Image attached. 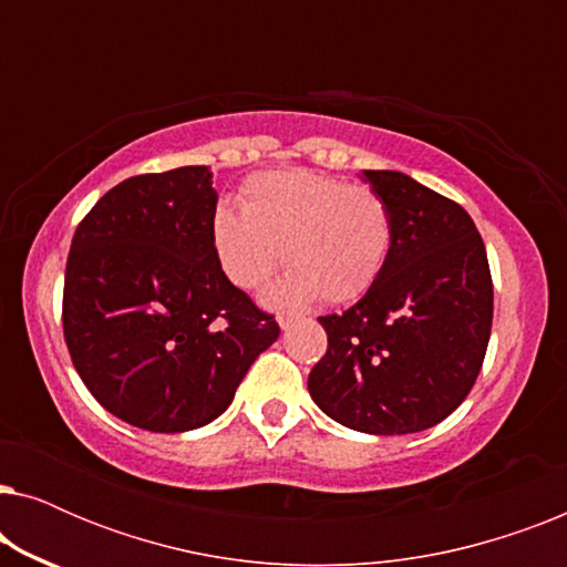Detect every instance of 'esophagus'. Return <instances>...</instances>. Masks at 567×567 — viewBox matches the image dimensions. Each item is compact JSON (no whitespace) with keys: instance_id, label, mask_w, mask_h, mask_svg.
I'll return each mask as SVG.
<instances>
[{"instance_id":"1","label":"esophagus","mask_w":567,"mask_h":567,"mask_svg":"<svg viewBox=\"0 0 567 567\" xmlns=\"http://www.w3.org/2000/svg\"><path fill=\"white\" fill-rule=\"evenodd\" d=\"M297 317H299L297 312H278V315H276V320H278V324H281V328L286 330L293 320H297Z\"/></svg>"}]
</instances>
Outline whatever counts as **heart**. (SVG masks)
I'll return each instance as SVG.
<instances>
[{
  "label": "heart",
  "mask_w": 567,
  "mask_h": 567,
  "mask_svg": "<svg viewBox=\"0 0 567 567\" xmlns=\"http://www.w3.org/2000/svg\"><path fill=\"white\" fill-rule=\"evenodd\" d=\"M239 212L214 214L216 260L237 289L255 291L284 250L291 270L270 291L278 305L317 293L328 305H348L377 284L390 260L392 208L369 185L309 169L258 173L239 190Z\"/></svg>",
  "instance_id": "heart-1"
}]
</instances>
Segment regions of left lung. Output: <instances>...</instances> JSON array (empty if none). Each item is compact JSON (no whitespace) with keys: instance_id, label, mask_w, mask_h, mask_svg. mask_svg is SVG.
I'll return each instance as SVG.
<instances>
[{"instance_id":"left-lung-1","label":"left lung","mask_w":567,"mask_h":567,"mask_svg":"<svg viewBox=\"0 0 567 567\" xmlns=\"http://www.w3.org/2000/svg\"><path fill=\"white\" fill-rule=\"evenodd\" d=\"M363 177L392 208V252L351 309L320 317L328 353L307 386L332 421L400 436L441 423L475 386L493 278L483 237L456 200L392 169Z\"/></svg>"}]
</instances>
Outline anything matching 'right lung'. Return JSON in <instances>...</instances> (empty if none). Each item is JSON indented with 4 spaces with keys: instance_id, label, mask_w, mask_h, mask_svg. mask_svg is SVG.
I'll return each instance as SVG.
<instances>
[{
    "instance_id": "right-lung-1",
    "label": "right lung",
    "mask_w": 567,
    "mask_h": 567,
    "mask_svg": "<svg viewBox=\"0 0 567 567\" xmlns=\"http://www.w3.org/2000/svg\"><path fill=\"white\" fill-rule=\"evenodd\" d=\"M214 214L212 173L193 165L118 183L74 231L69 355L92 398L136 429L212 423L281 332L219 268Z\"/></svg>"
}]
</instances>
